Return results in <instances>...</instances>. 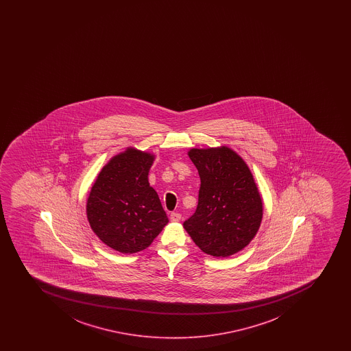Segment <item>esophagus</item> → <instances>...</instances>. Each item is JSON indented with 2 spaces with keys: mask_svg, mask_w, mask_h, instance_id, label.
I'll return each mask as SVG.
<instances>
[{
  "mask_svg": "<svg viewBox=\"0 0 351 351\" xmlns=\"http://www.w3.org/2000/svg\"><path fill=\"white\" fill-rule=\"evenodd\" d=\"M169 219H171V221H180V219H182V215H180V214L179 213H176V212H173V213H171V215H169Z\"/></svg>",
  "mask_w": 351,
  "mask_h": 351,
  "instance_id": "esophagus-1",
  "label": "esophagus"
}]
</instances>
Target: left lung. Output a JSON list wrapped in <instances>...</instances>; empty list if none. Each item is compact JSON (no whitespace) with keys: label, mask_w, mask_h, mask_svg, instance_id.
Returning a JSON list of instances; mask_svg holds the SVG:
<instances>
[{"label":"left lung","mask_w":351,"mask_h":351,"mask_svg":"<svg viewBox=\"0 0 351 351\" xmlns=\"http://www.w3.org/2000/svg\"><path fill=\"white\" fill-rule=\"evenodd\" d=\"M200 177L197 210L184 228L206 254L227 258L250 243L261 223V195L250 167L230 147L191 149Z\"/></svg>","instance_id":"1"}]
</instances>
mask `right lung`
Wrapping results in <instances>:
<instances>
[{"label":"right lung","mask_w":351,"mask_h":351,"mask_svg":"<svg viewBox=\"0 0 351 351\" xmlns=\"http://www.w3.org/2000/svg\"><path fill=\"white\" fill-rule=\"evenodd\" d=\"M154 160V154L129 147L101 169L88 197L86 215L93 232L123 254L147 248L169 222L149 184Z\"/></svg>","instance_id":"add662e5"}]
</instances>
